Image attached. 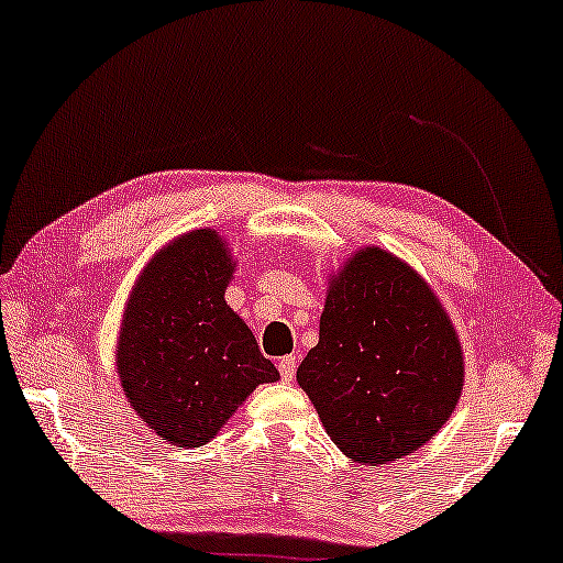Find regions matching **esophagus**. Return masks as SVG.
I'll use <instances>...</instances> for the list:
<instances>
[{"mask_svg":"<svg viewBox=\"0 0 563 563\" xmlns=\"http://www.w3.org/2000/svg\"><path fill=\"white\" fill-rule=\"evenodd\" d=\"M278 368H280V376H283V382H292L296 379V356H283L280 362H278Z\"/></svg>","mask_w":563,"mask_h":563,"instance_id":"esophagus-1","label":"esophagus"}]
</instances>
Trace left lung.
Returning <instances> with one entry per match:
<instances>
[{
	"instance_id": "left-lung-1",
	"label": "left lung",
	"mask_w": 563,
	"mask_h": 563,
	"mask_svg": "<svg viewBox=\"0 0 563 563\" xmlns=\"http://www.w3.org/2000/svg\"><path fill=\"white\" fill-rule=\"evenodd\" d=\"M298 384L343 455L384 465L434 438L452 415L463 356L424 280L368 247L333 280Z\"/></svg>"
}]
</instances>
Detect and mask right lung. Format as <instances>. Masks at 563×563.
<instances>
[{"mask_svg":"<svg viewBox=\"0 0 563 563\" xmlns=\"http://www.w3.org/2000/svg\"><path fill=\"white\" fill-rule=\"evenodd\" d=\"M230 275L224 240L195 230L151 260L125 310L115 358L125 397L181 448L207 444L257 384L280 376L224 303Z\"/></svg>","mask_w":563,"mask_h":563,"instance_id":"right-lung-1","label":"right lung"}]
</instances>
